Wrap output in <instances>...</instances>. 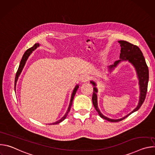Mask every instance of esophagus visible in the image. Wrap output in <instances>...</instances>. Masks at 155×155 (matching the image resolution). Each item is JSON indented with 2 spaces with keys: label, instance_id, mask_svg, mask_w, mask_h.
I'll list each match as a JSON object with an SVG mask.
<instances>
[{
  "label": "esophagus",
  "instance_id": "1",
  "mask_svg": "<svg viewBox=\"0 0 155 155\" xmlns=\"http://www.w3.org/2000/svg\"><path fill=\"white\" fill-rule=\"evenodd\" d=\"M90 78V77L88 75H86V74L81 75L80 77V80L82 82H86V81L89 80Z\"/></svg>",
  "mask_w": 155,
  "mask_h": 155
}]
</instances>
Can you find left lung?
Masks as SVG:
<instances>
[{
  "mask_svg": "<svg viewBox=\"0 0 155 155\" xmlns=\"http://www.w3.org/2000/svg\"><path fill=\"white\" fill-rule=\"evenodd\" d=\"M118 42L120 43V46L121 47V53L120 54V58L121 59L116 61L114 64H112L109 66V68L110 70H112L115 67H116L117 65L119 62H120V61H129L130 62H131L135 67L137 73L138 78L139 80L140 94V99H139V104L133 111L122 118H120L118 120H113V119H110L108 118H107L101 113L99 109L97 107V94H96L97 88L96 87H94L93 94L92 97L93 105L95 109L96 110V111L97 112L98 114L102 118L111 122L120 121L125 119L128 116H129L131 114L137 111V110H138L140 108L146 97L147 87H148V78H149V72H148V66L146 64L145 59L143 55V53H142L140 48L137 45H133V44H132L127 41L120 40L118 41ZM91 83L94 86H96L95 83H94L93 81H91Z\"/></svg>",
  "mask_w": 155,
  "mask_h": 155,
  "instance_id": "left-lung-1",
  "label": "left lung"
}]
</instances>
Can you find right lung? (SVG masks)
Wrapping results in <instances>:
<instances>
[{"instance_id":"obj_1","label":"right lung","mask_w":155,"mask_h":155,"mask_svg":"<svg viewBox=\"0 0 155 155\" xmlns=\"http://www.w3.org/2000/svg\"><path fill=\"white\" fill-rule=\"evenodd\" d=\"M38 46H39V44H38V43H35L33 47H32L31 48H29L28 50H27V51L25 53V54H24L23 58H22V59H21V62H20L19 66L18 69V71H17V72H16V77H15V86H16V83L18 78L19 75H20V74H21L22 70H23V68H24V66H25V63H26V61H27V59H28L29 56L30 54L32 53V51H33L34 50H35V49L37 48V47H38ZM78 88V85H77V86H75V87L74 88V90L73 93H72V96H71V102H70V104H69L68 110L67 112H66V114H65V115H64L61 120H59V121H56V122H55V123L50 124L51 125V124H59V123L62 122V121L66 118V117L68 116L69 112H70V110H71V106H72V102H73V99H74V96H75V94H76V92H77V91Z\"/></svg>"}]
</instances>
